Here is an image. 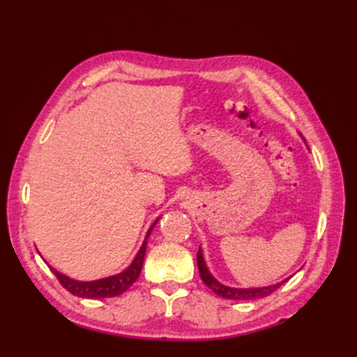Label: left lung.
Listing matches in <instances>:
<instances>
[{"instance_id":"1","label":"left lung","mask_w":357,"mask_h":357,"mask_svg":"<svg viewBox=\"0 0 357 357\" xmlns=\"http://www.w3.org/2000/svg\"><path fill=\"white\" fill-rule=\"evenodd\" d=\"M197 263H198V271H200L202 280L206 283V287L213 289V291L217 296H220V298L231 299V301H253V299L266 298V296H269L271 293H274L277 288L282 287L283 283L288 280V279H285V280H282L279 283H274V285L259 287V288H233V287L223 285V283H220L219 280L214 279L213 274L209 273L206 263H204L202 249H198Z\"/></svg>"}]
</instances>
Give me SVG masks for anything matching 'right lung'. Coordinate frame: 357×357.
Listing matches in <instances>:
<instances>
[{
	"label": "right lung",
	"instance_id": "add662e5",
	"mask_svg": "<svg viewBox=\"0 0 357 357\" xmlns=\"http://www.w3.org/2000/svg\"><path fill=\"white\" fill-rule=\"evenodd\" d=\"M159 222L157 219L153 225L149 227L146 238H144L143 244L138 250L137 257L134 258V261L130 263L128 269H124L123 273L114 274L110 277H105V279H99V280H91V282H80V280H74L70 277L64 275L61 273H58L56 269H53V274L56 275V279L59 283L68 289L69 293L74 296H78V298H86V299H100V298H113V296H119L121 293H124L132 283H134L138 275L142 273V266H143V259H144V253H146V244H148V238L155 223Z\"/></svg>",
	"mask_w": 357,
	"mask_h": 357
}]
</instances>
